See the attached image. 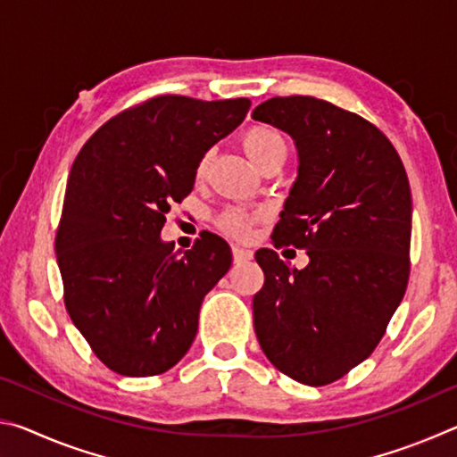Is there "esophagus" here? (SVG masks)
I'll return each instance as SVG.
<instances>
[{"label":"esophagus","mask_w":457,"mask_h":457,"mask_svg":"<svg viewBox=\"0 0 457 457\" xmlns=\"http://www.w3.org/2000/svg\"><path fill=\"white\" fill-rule=\"evenodd\" d=\"M231 253H234L236 264H242V262H247V260L253 258V253L250 250H244V247H239V245L231 247Z\"/></svg>","instance_id":"34e87169"}]
</instances>
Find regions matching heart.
Returning a JSON list of instances; mask_svg holds the SVG:
<instances>
[{"instance_id":"b5f03b06","label":"heart","mask_w":457,"mask_h":457,"mask_svg":"<svg viewBox=\"0 0 457 457\" xmlns=\"http://www.w3.org/2000/svg\"><path fill=\"white\" fill-rule=\"evenodd\" d=\"M239 145H242L244 153L250 157L260 169L268 167L272 161L286 157V143L276 133L272 127L266 125H250L242 130L239 135ZM212 165V153L205 151L201 154L195 165V181H204L207 171ZM262 215L258 212L244 210V207H228L223 210L218 218H215V226H218L223 234L234 239H245L250 237L252 229L260 221Z\"/></svg>"}]
</instances>
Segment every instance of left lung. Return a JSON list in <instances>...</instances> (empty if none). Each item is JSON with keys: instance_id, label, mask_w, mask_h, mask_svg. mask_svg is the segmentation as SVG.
I'll use <instances>...</instances> for the list:
<instances>
[{"instance_id": "1", "label": "left lung", "mask_w": 457, "mask_h": 457, "mask_svg": "<svg viewBox=\"0 0 457 457\" xmlns=\"http://www.w3.org/2000/svg\"><path fill=\"white\" fill-rule=\"evenodd\" d=\"M252 119L288 133L298 179L276 223L274 247L306 250L296 270L262 247L264 286L253 328L268 361L322 386L370 357L409 282L411 189L395 146L373 122L314 96H274Z\"/></svg>"}]
</instances>
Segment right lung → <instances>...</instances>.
Wrapping results in <instances>:
<instances>
[{"label": "right lung", "mask_w": 457, "mask_h": 457, "mask_svg": "<svg viewBox=\"0 0 457 457\" xmlns=\"http://www.w3.org/2000/svg\"><path fill=\"white\" fill-rule=\"evenodd\" d=\"M250 106V98L153 96L106 120L76 157L56 231L64 306L114 373L161 375L189 351L201 303L231 252L201 231L181 256L159 234L191 193L201 154Z\"/></svg>", "instance_id": "obj_1"}]
</instances>
